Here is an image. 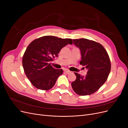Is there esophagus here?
Segmentation results:
<instances>
[{
    "label": "esophagus",
    "mask_w": 128,
    "mask_h": 128,
    "mask_svg": "<svg viewBox=\"0 0 128 128\" xmlns=\"http://www.w3.org/2000/svg\"><path fill=\"white\" fill-rule=\"evenodd\" d=\"M64 72L66 74H69V73H70V71L68 70V69H66V70H64Z\"/></svg>",
    "instance_id": "1"
}]
</instances>
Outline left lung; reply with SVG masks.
Masks as SVG:
<instances>
[{
  "label": "left lung",
  "mask_w": 128,
  "mask_h": 128,
  "mask_svg": "<svg viewBox=\"0 0 128 128\" xmlns=\"http://www.w3.org/2000/svg\"><path fill=\"white\" fill-rule=\"evenodd\" d=\"M80 51V64L88 69L86 76L75 72L76 79L71 84L74 92L80 96L94 94L105 83L110 72V61L106 50L98 42L86 39L73 40Z\"/></svg>",
  "instance_id": "8db88e82"
}]
</instances>
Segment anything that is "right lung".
<instances>
[{
  "label": "right lung",
  "instance_id": "obj_1",
  "mask_svg": "<svg viewBox=\"0 0 128 128\" xmlns=\"http://www.w3.org/2000/svg\"><path fill=\"white\" fill-rule=\"evenodd\" d=\"M68 44H72V40L45 36L28 45L23 56L22 65L27 78L34 87L48 90L54 86L63 70L54 68L50 62Z\"/></svg>",
  "mask_w": 128,
  "mask_h": 128
}]
</instances>
